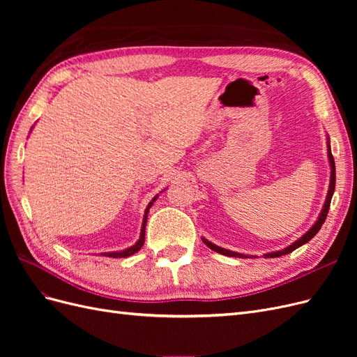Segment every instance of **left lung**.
I'll return each mask as SVG.
<instances>
[{
    "instance_id": "left-lung-1",
    "label": "left lung",
    "mask_w": 357,
    "mask_h": 357,
    "mask_svg": "<svg viewBox=\"0 0 357 357\" xmlns=\"http://www.w3.org/2000/svg\"><path fill=\"white\" fill-rule=\"evenodd\" d=\"M326 146H328V159H329V165H331V180H329L328 195H326L325 204H323V208H321V211H320V214H319L317 220L314 222V225H312L311 228H310L304 235L299 236V238H298L295 243H291L290 245H287V247L282 248V250L271 252V253H265V255H264V257H278V256H283V255H289V253H291L294 250H296L298 247H301V245H304L305 243H308V241L312 238V236H314V235L320 231V228L323 226V223H325V220H326V215H328V211H329L331 199H332L333 190H335V160H333V156H332V152H331V142H329V137H328ZM202 243H204L205 245H207V247H210L211 250H214L215 253H220V255H225V256H229V257H244V259H245V257H250L248 255L238 253V252H232V250H228V248H223V247H220V245H215V244H213L211 241H208L207 238H204V236H202ZM253 257H256V256H253Z\"/></svg>"
}]
</instances>
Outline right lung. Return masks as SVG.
I'll return each instance as SVG.
<instances>
[{
    "label": "right lung",
    "mask_w": 357,
    "mask_h": 357,
    "mask_svg": "<svg viewBox=\"0 0 357 357\" xmlns=\"http://www.w3.org/2000/svg\"><path fill=\"white\" fill-rule=\"evenodd\" d=\"M32 129V128H31ZM165 190V189H164ZM162 190V192H164ZM160 192V193H162ZM158 197L159 195H156L152 201L149 202V205H147V208H146V211H144V218H143V225H142V232H139V238H138V241L134 244V245H131V247H128V248H125V250H119V252H105V253H101V256H107V257H128V256H131V255H134V253H137L139 248L143 247V244H144V236H146V223H147V214H149V210H150V207H152L153 205V202L158 199Z\"/></svg>",
    "instance_id": "add662e5"
}]
</instances>
